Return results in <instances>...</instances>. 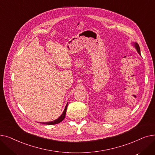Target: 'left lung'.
Here are the masks:
<instances>
[{"instance_id": "8db88e82", "label": "left lung", "mask_w": 155, "mask_h": 155, "mask_svg": "<svg viewBox=\"0 0 155 155\" xmlns=\"http://www.w3.org/2000/svg\"><path fill=\"white\" fill-rule=\"evenodd\" d=\"M133 46H134V48H136V50H137V53H139V54L140 55V56H141V51H140V46H139V45H138L137 43H133Z\"/></svg>"}]
</instances>
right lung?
<instances>
[{"mask_svg":"<svg viewBox=\"0 0 155 155\" xmlns=\"http://www.w3.org/2000/svg\"><path fill=\"white\" fill-rule=\"evenodd\" d=\"M67 106H68V103L67 104L66 106L64 107V109L62 113V114L58 118L54 120L53 121H50V122H48V123H42V124H48V125H53V124H58L64 119L65 117V115H66V112H67Z\"/></svg>","mask_w":155,"mask_h":155,"instance_id":"right-lung-1","label":"right lung"}]
</instances>
